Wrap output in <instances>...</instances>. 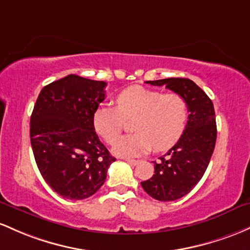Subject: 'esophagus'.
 Segmentation results:
<instances>
[{
	"mask_svg": "<svg viewBox=\"0 0 250 250\" xmlns=\"http://www.w3.org/2000/svg\"><path fill=\"white\" fill-rule=\"evenodd\" d=\"M125 161L127 162V163H130V164H132V165H136V164H138V163H139L138 159H131V158H126Z\"/></svg>",
	"mask_w": 250,
	"mask_h": 250,
	"instance_id": "esophagus-1",
	"label": "esophagus"
}]
</instances>
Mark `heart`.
Masks as SVG:
<instances>
[{
  "label": "heart",
  "instance_id": "b5f03b06",
  "mask_svg": "<svg viewBox=\"0 0 250 250\" xmlns=\"http://www.w3.org/2000/svg\"><path fill=\"white\" fill-rule=\"evenodd\" d=\"M117 107L110 104L98 106L92 116L95 132L112 144L125 127V120L134 119L136 132L121 137L113 144L120 157H136L151 148L167 151L183 134L189 118V106L182 95L164 94L142 86H132L116 98Z\"/></svg>",
  "mask_w": 250,
  "mask_h": 250
}]
</instances>
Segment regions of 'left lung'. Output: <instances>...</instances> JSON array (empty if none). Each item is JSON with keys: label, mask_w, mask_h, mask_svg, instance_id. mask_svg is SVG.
Returning a JSON list of instances; mask_svg holds the SVG:
<instances>
[{"label": "left lung", "mask_w": 250, "mask_h": 250, "mask_svg": "<svg viewBox=\"0 0 250 250\" xmlns=\"http://www.w3.org/2000/svg\"><path fill=\"white\" fill-rule=\"evenodd\" d=\"M164 85L182 95L189 106L187 127L179 140L155 164V175L142 182L143 189L152 198L176 201L189 193L201 181L214 152L217 128L212 102L203 89L186 78L146 81Z\"/></svg>", "instance_id": "obj_1"}]
</instances>
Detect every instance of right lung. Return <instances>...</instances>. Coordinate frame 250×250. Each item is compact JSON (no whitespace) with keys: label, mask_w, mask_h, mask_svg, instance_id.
<instances>
[{"label":"right lung","mask_w":250,"mask_h":250,"mask_svg":"<svg viewBox=\"0 0 250 250\" xmlns=\"http://www.w3.org/2000/svg\"><path fill=\"white\" fill-rule=\"evenodd\" d=\"M105 81L69 74L44 86L30 117V143L46 183L68 200H85L105 183L116 161L92 124Z\"/></svg>","instance_id":"obj_1"}]
</instances>
